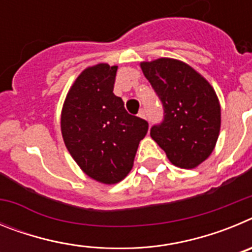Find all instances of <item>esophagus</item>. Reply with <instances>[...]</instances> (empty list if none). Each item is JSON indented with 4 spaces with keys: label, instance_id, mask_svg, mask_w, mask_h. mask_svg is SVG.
I'll list each match as a JSON object with an SVG mask.
<instances>
[{
    "label": "esophagus",
    "instance_id": "obj_1",
    "mask_svg": "<svg viewBox=\"0 0 252 252\" xmlns=\"http://www.w3.org/2000/svg\"><path fill=\"white\" fill-rule=\"evenodd\" d=\"M140 117V119H146V113H145V110H140V112H139V115H137Z\"/></svg>",
    "mask_w": 252,
    "mask_h": 252
}]
</instances>
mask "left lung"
<instances>
[{
    "label": "left lung",
    "mask_w": 252,
    "mask_h": 252,
    "mask_svg": "<svg viewBox=\"0 0 252 252\" xmlns=\"http://www.w3.org/2000/svg\"><path fill=\"white\" fill-rule=\"evenodd\" d=\"M141 70L164 106V121L150 135L173 165L194 169L215 150L221 104L206 78L182 60L141 62Z\"/></svg>",
    "instance_id": "obj_1"
}]
</instances>
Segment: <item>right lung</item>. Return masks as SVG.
Listing matches in <instances>:
<instances>
[{
	"label": "right lung",
	"instance_id": "right-lung-1",
	"mask_svg": "<svg viewBox=\"0 0 252 252\" xmlns=\"http://www.w3.org/2000/svg\"><path fill=\"white\" fill-rule=\"evenodd\" d=\"M116 72L117 65L106 63L84 69L69 88L60 117L69 154L83 173L103 184L126 178L149 128L113 94Z\"/></svg>",
	"mask_w": 252,
	"mask_h": 252
}]
</instances>
